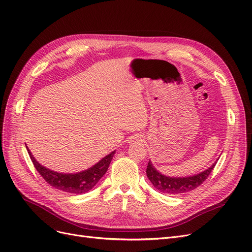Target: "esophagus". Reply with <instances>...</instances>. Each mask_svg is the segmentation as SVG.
<instances>
[{"mask_svg":"<svg viewBox=\"0 0 252 252\" xmlns=\"http://www.w3.org/2000/svg\"><path fill=\"white\" fill-rule=\"evenodd\" d=\"M132 142H134V143H142L143 142V138L140 137V136H138V135H135L133 138H132Z\"/></svg>","mask_w":252,"mask_h":252,"instance_id":"esophagus-1","label":"esophagus"}]
</instances>
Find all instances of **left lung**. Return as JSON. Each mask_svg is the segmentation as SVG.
I'll list each match as a JSON object with an SVG mask.
<instances>
[{
  "label": "left lung",
  "mask_w": 252,
  "mask_h": 252,
  "mask_svg": "<svg viewBox=\"0 0 252 252\" xmlns=\"http://www.w3.org/2000/svg\"><path fill=\"white\" fill-rule=\"evenodd\" d=\"M216 161L207 168L204 172L194 176L189 177H167L161 174L154 167L151 161H149L147 166V177L151 181L153 186L159 190L160 192L167 194H180L187 192V191L194 190L200 184L205 182V180L209 177L216 165Z\"/></svg>",
  "instance_id": "1"
}]
</instances>
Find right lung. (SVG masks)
Here are the masks:
<instances>
[{
    "label": "right lung",
    "instance_id": "right-lung-1",
    "mask_svg": "<svg viewBox=\"0 0 252 252\" xmlns=\"http://www.w3.org/2000/svg\"><path fill=\"white\" fill-rule=\"evenodd\" d=\"M27 149L35 168L50 186L73 194H83L91 190L99 182V180L105 175L110 161H112L116 153V151H113L112 153H109L98 161L95 165L83 170V172L75 174H63L55 172V170L40 164L32 153L30 152L28 147Z\"/></svg>",
    "mask_w": 252,
    "mask_h": 252
}]
</instances>
